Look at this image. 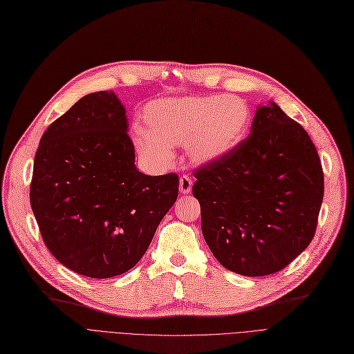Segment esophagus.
Wrapping results in <instances>:
<instances>
[{
	"label": "esophagus",
	"instance_id": "1",
	"mask_svg": "<svg viewBox=\"0 0 354 354\" xmlns=\"http://www.w3.org/2000/svg\"><path fill=\"white\" fill-rule=\"evenodd\" d=\"M191 189H192V179L189 176H187V175H183L180 178V180H179V191H180V194L182 195H187V194L191 192Z\"/></svg>",
	"mask_w": 354,
	"mask_h": 354
}]
</instances>
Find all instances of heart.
I'll list each match as a JSON object with an SVG mask.
<instances>
[{"instance_id": "obj_1", "label": "heart", "mask_w": 354, "mask_h": 354, "mask_svg": "<svg viewBox=\"0 0 354 354\" xmlns=\"http://www.w3.org/2000/svg\"><path fill=\"white\" fill-rule=\"evenodd\" d=\"M250 122L248 104L235 96L159 99L145 109L143 132L135 136V146L146 160L167 163L172 146L187 145L194 163L211 165L235 151Z\"/></svg>"}]
</instances>
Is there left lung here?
I'll return each instance as SVG.
<instances>
[{"mask_svg": "<svg viewBox=\"0 0 354 354\" xmlns=\"http://www.w3.org/2000/svg\"><path fill=\"white\" fill-rule=\"evenodd\" d=\"M192 194L214 257L247 277L278 272L311 243L324 194L322 162L300 123L271 102L251 135L194 172Z\"/></svg>", "mask_w": 354, "mask_h": 354, "instance_id": "obj_1", "label": "left lung"}]
</instances>
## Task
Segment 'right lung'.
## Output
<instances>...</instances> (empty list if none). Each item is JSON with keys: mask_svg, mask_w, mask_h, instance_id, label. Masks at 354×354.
I'll use <instances>...</instances> for the list:
<instances>
[{"mask_svg": "<svg viewBox=\"0 0 354 354\" xmlns=\"http://www.w3.org/2000/svg\"><path fill=\"white\" fill-rule=\"evenodd\" d=\"M126 130L115 93H90L47 127L34 158L30 202L44 244L90 278L133 268L179 192L176 174L138 171Z\"/></svg>", "mask_w": 354, "mask_h": 354, "instance_id": "obj_1", "label": "right lung"}]
</instances>
